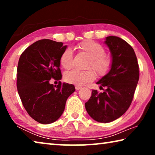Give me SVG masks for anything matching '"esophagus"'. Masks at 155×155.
Listing matches in <instances>:
<instances>
[{"mask_svg":"<svg viewBox=\"0 0 155 155\" xmlns=\"http://www.w3.org/2000/svg\"><path fill=\"white\" fill-rule=\"evenodd\" d=\"M82 88V87H81V86H78V85H76L75 86V89L77 90H80V89H81Z\"/></svg>","mask_w":155,"mask_h":155,"instance_id":"1","label":"esophagus"}]
</instances>
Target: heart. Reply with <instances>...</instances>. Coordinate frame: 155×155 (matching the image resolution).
<instances>
[{
	"label": "heart",
	"mask_w": 155,
	"mask_h": 155,
	"mask_svg": "<svg viewBox=\"0 0 155 155\" xmlns=\"http://www.w3.org/2000/svg\"><path fill=\"white\" fill-rule=\"evenodd\" d=\"M75 48L90 57L86 68L93 69L100 77L105 75L111 69L113 59L111 56L105 54V49L101 44L94 41L87 40L78 44ZM59 62L64 69H71L73 67V52L71 49L67 48L62 52ZM95 78V72L90 69L85 71L73 70L64 75L66 82L77 85H83L91 82Z\"/></svg>",
	"instance_id": "1"
}]
</instances>
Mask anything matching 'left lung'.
<instances>
[{"instance_id": "1", "label": "left lung", "mask_w": 155, "mask_h": 155, "mask_svg": "<svg viewBox=\"0 0 155 155\" xmlns=\"http://www.w3.org/2000/svg\"><path fill=\"white\" fill-rule=\"evenodd\" d=\"M111 51V70L96 83L103 92L92 90L85 103L91 118L107 123L119 118L129 108L137 87L140 72L137 59L130 44L116 36H109L104 41Z\"/></svg>"}]
</instances>
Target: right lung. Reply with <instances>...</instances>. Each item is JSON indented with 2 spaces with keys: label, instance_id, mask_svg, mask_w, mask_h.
<instances>
[{
  "label": "right lung",
  "instance_id": "obj_1",
  "mask_svg": "<svg viewBox=\"0 0 155 155\" xmlns=\"http://www.w3.org/2000/svg\"><path fill=\"white\" fill-rule=\"evenodd\" d=\"M62 42L44 39L35 41L21 54L17 68V89L28 114L39 123L51 124L65 109L74 86L66 83L53 85L50 80L61 79L59 58L67 48Z\"/></svg>",
  "mask_w": 155,
  "mask_h": 155
}]
</instances>
